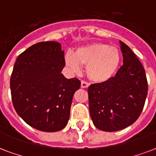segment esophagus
Returning a JSON list of instances; mask_svg holds the SVG:
<instances>
[{"label": "esophagus", "mask_w": 156, "mask_h": 156, "mask_svg": "<svg viewBox=\"0 0 156 156\" xmlns=\"http://www.w3.org/2000/svg\"><path fill=\"white\" fill-rule=\"evenodd\" d=\"M89 86V84L88 83V82L82 80V81H81V87H82V88H88Z\"/></svg>", "instance_id": "esophagus-1"}]
</instances>
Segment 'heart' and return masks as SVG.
I'll return each mask as SVG.
<instances>
[{
    "instance_id": "b5f03b06",
    "label": "heart",
    "mask_w": 156,
    "mask_h": 156,
    "mask_svg": "<svg viewBox=\"0 0 156 156\" xmlns=\"http://www.w3.org/2000/svg\"><path fill=\"white\" fill-rule=\"evenodd\" d=\"M66 64L79 72L82 66L89 79L96 83H104L112 79L118 71L121 62V53L115 46L103 42H94L78 47L73 55L65 57Z\"/></svg>"
}]
</instances>
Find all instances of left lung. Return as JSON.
I'll use <instances>...</instances> for the list:
<instances>
[{
  "instance_id": "left-lung-1",
  "label": "left lung",
  "mask_w": 156,
  "mask_h": 156,
  "mask_svg": "<svg viewBox=\"0 0 156 156\" xmlns=\"http://www.w3.org/2000/svg\"><path fill=\"white\" fill-rule=\"evenodd\" d=\"M119 43L124 63L115 76L88 89L93 123L106 132L118 131L133 124L142 113L148 91L143 66L127 44Z\"/></svg>"
}]
</instances>
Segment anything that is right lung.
Instances as JSON below:
<instances>
[{
	"mask_svg": "<svg viewBox=\"0 0 156 156\" xmlns=\"http://www.w3.org/2000/svg\"><path fill=\"white\" fill-rule=\"evenodd\" d=\"M64 66V51L55 41L37 43L17 58L10 77L12 102L19 116L36 129L57 132L68 122L80 81L62 74Z\"/></svg>",
	"mask_w": 156,
	"mask_h": 156,
	"instance_id": "1",
	"label": "right lung"
}]
</instances>
